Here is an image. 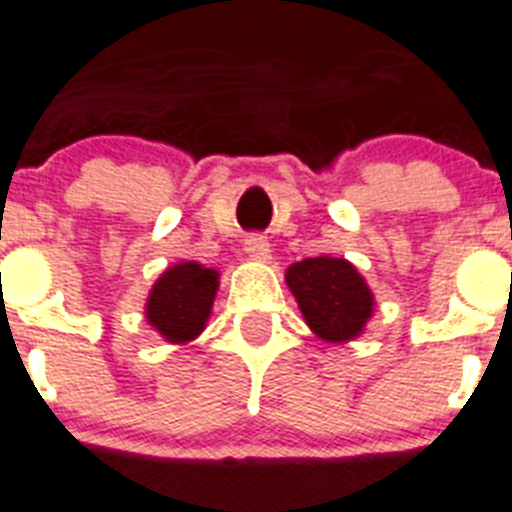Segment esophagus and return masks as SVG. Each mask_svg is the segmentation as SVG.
<instances>
[{
  "mask_svg": "<svg viewBox=\"0 0 512 512\" xmlns=\"http://www.w3.org/2000/svg\"><path fill=\"white\" fill-rule=\"evenodd\" d=\"M243 246H246V253L251 256V259H259V261L269 259V243H266L264 235H248Z\"/></svg>",
  "mask_w": 512,
  "mask_h": 512,
  "instance_id": "obj_1",
  "label": "esophagus"
}]
</instances>
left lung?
Returning a JSON list of instances; mask_svg holds the SVG:
<instances>
[{
	"label": "left lung",
	"instance_id": "left-lung-1",
	"mask_svg": "<svg viewBox=\"0 0 512 512\" xmlns=\"http://www.w3.org/2000/svg\"><path fill=\"white\" fill-rule=\"evenodd\" d=\"M285 280L306 324L322 340L345 342L361 335L374 308V295L356 266L345 259L316 256L290 266Z\"/></svg>",
	"mask_w": 512,
	"mask_h": 512
}]
</instances>
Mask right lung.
Instances as JSON below:
<instances>
[{"label":"right lung","instance_id":"1","mask_svg":"<svg viewBox=\"0 0 512 512\" xmlns=\"http://www.w3.org/2000/svg\"><path fill=\"white\" fill-rule=\"evenodd\" d=\"M219 274L214 269L185 261L156 280L146 303V319L170 342H188L206 327L217 295Z\"/></svg>","mask_w":512,"mask_h":512}]
</instances>
